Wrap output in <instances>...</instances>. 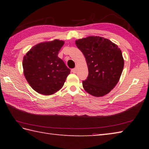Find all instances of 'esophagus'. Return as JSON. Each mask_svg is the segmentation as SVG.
I'll return each instance as SVG.
<instances>
[{
    "mask_svg": "<svg viewBox=\"0 0 149 149\" xmlns=\"http://www.w3.org/2000/svg\"><path fill=\"white\" fill-rule=\"evenodd\" d=\"M77 68H74V69H72V72L73 73H74V74H75V73L77 72Z\"/></svg>",
    "mask_w": 149,
    "mask_h": 149,
    "instance_id": "1",
    "label": "esophagus"
}]
</instances>
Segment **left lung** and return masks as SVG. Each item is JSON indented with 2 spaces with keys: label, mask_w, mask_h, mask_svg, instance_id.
<instances>
[{
  "label": "left lung",
  "mask_w": 149,
  "mask_h": 149,
  "mask_svg": "<svg viewBox=\"0 0 149 149\" xmlns=\"http://www.w3.org/2000/svg\"><path fill=\"white\" fill-rule=\"evenodd\" d=\"M75 44L88 68V76L82 81L84 89L95 97L108 94L117 85L124 69L121 50L108 39L97 36L80 39Z\"/></svg>",
  "instance_id": "obj_1"
}]
</instances>
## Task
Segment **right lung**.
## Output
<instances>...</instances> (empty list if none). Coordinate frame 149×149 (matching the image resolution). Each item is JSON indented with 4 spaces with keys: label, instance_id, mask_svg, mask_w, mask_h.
<instances>
[{
    "label": "right lung",
    "instance_id": "1",
    "mask_svg": "<svg viewBox=\"0 0 149 149\" xmlns=\"http://www.w3.org/2000/svg\"><path fill=\"white\" fill-rule=\"evenodd\" d=\"M64 42L58 40L35 45L23 58L24 76L39 94L51 95L64 85L70 70L58 56Z\"/></svg>",
    "mask_w": 149,
    "mask_h": 149
}]
</instances>
